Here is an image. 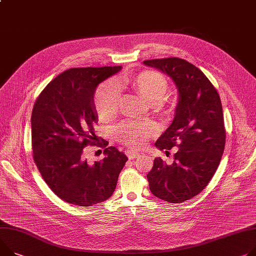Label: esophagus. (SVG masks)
<instances>
[{"mask_svg":"<svg viewBox=\"0 0 256 256\" xmlns=\"http://www.w3.org/2000/svg\"><path fill=\"white\" fill-rule=\"evenodd\" d=\"M126 154H127V156H128V158H129L130 160H133V159H136V158H140V152H134V150H127V152H126Z\"/></svg>","mask_w":256,"mask_h":256,"instance_id":"1","label":"esophagus"}]
</instances>
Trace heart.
Masks as SVG:
<instances>
[{"mask_svg":"<svg viewBox=\"0 0 256 256\" xmlns=\"http://www.w3.org/2000/svg\"><path fill=\"white\" fill-rule=\"evenodd\" d=\"M106 82L96 90L94 108L100 120H110L114 116L120 104V91L123 86L132 89L140 95L150 104H158L163 100L168 90L167 78L159 72L148 70L133 76H125L116 82ZM156 133L152 123H123L116 129L118 138L124 144L137 148Z\"/></svg>","mask_w":256,"mask_h":256,"instance_id":"heart-1","label":"heart"}]
</instances>
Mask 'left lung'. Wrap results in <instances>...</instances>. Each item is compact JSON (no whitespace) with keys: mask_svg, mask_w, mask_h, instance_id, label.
Segmentation results:
<instances>
[{"mask_svg":"<svg viewBox=\"0 0 256 256\" xmlns=\"http://www.w3.org/2000/svg\"><path fill=\"white\" fill-rule=\"evenodd\" d=\"M146 66L169 76L178 93L171 125L154 146L178 148L168 165L158 156L148 173L154 196L182 203L200 194L218 169L224 150L226 130L220 95L208 78L194 64L178 57L146 60Z\"/></svg>","mask_w":256,"mask_h":256,"instance_id":"obj_1","label":"left lung"}]
</instances>
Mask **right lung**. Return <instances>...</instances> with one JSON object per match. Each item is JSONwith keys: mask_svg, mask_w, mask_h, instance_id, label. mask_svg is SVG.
<instances>
[{"mask_svg": "<svg viewBox=\"0 0 256 256\" xmlns=\"http://www.w3.org/2000/svg\"><path fill=\"white\" fill-rule=\"evenodd\" d=\"M122 66L70 68L52 80L38 95L32 112L34 163L43 180L64 201L87 207L108 200L128 158L114 146L104 158L88 164L84 148L106 146L94 133L98 116L94 93L102 82Z\"/></svg>", "mask_w": 256, "mask_h": 256, "instance_id": "1", "label": "right lung"}]
</instances>
